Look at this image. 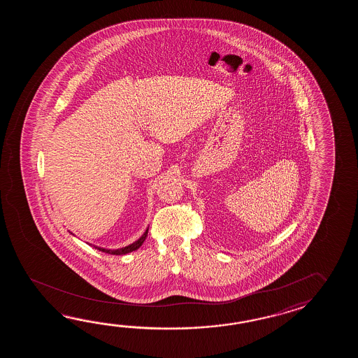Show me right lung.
I'll return each instance as SVG.
<instances>
[{"mask_svg":"<svg viewBox=\"0 0 358 358\" xmlns=\"http://www.w3.org/2000/svg\"><path fill=\"white\" fill-rule=\"evenodd\" d=\"M70 234H73L71 231H69ZM147 234H148V228L145 229V233H143V236H141L138 241H136L134 243L129 244V245H125V247H122V248H117V250H108V248H102V247H99V245H94V244H90L92 245L93 248H96V250H99L101 252H105V253H108V255H116V256H122V255H127V253H130V252L136 251L138 250L143 242L145 241V238H147ZM74 236V234H73Z\"/></svg>","mask_w":358,"mask_h":358,"instance_id":"obj_1","label":"right lung"}]
</instances>
